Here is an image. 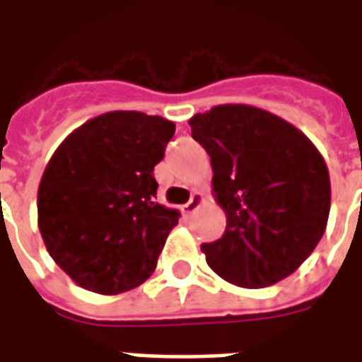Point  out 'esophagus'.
Instances as JSON below:
<instances>
[{
	"mask_svg": "<svg viewBox=\"0 0 362 362\" xmlns=\"http://www.w3.org/2000/svg\"><path fill=\"white\" fill-rule=\"evenodd\" d=\"M202 204H204V196L202 194H192V197H189V202L186 205H184V213L186 215H194V213L202 207Z\"/></svg>",
	"mask_w": 362,
	"mask_h": 362,
	"instance_id": "esophagus-1",
	"label": "esophagus"
}]
</instances>
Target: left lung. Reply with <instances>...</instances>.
Segmentation results:
<instances>
[{"mask_svg": "<svg viewBox=\"0 0 362 362\" xmlns=\"http://www.w3.org/2000/svg\"><path fill=\"white\" fill-rule=\"evenodd\" d=\"M207 151L213 197L227 215L219 240L202 244L213 272L244 288L295 273L326 233L332 186L324 157L287 119L250 104H219L189 118Z\"/></svg>", "mask_w": 362, "mask_h": 362, "instance_id": "1", "label": "left lung"}]
</instances>
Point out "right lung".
Masks as SVG:
<instances>
[{"instance_id":"right-lung-1","label":"right lung","mask_w":362,"mask_h":362,"mask_svg":"<svg viewBox=\"0 0 362 362\" xmlns=\"http://www.w3.org/2000/svg\"><path fill=\"white\" fill-rule=\"evenodd\" d=\"M174 122L135 110L90 118L67 135L38 186L44 246L79 287L119 295L157 267L180 213L157 204L153 168Z\"/></svg>"}]
</instances>
